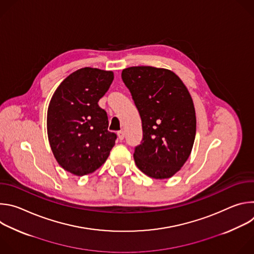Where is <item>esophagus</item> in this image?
Here are the masks:
<instances>
[{"label":"esophagus","instance_id":"esophagus-1","mask_svg":"<svg viewBox=\"0 0 254 254\" xmlns=\"http://www.w3.org/2000/svg\"><path fill=\"white\" fill-rule=\"evenodd\" d=\"M125 135H126V133H125L124 130H120V131L118 132V136H119V139H120V140H124Z\"/></svg>","mask_w":254,"mask_h":254}]
</instances>
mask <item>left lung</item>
Segmentation results:
<instances>
[{
	"label": "left lung",
	"mask_w": 254,
	"mask_h": 254,
	"mask_svg": "<svg viewBox=\"0 0 254 254\" xmlns=\"http://www.w3.org/2000/svg\"><path fill=\"white\" fill-rule=\"evenodd\" d=\"M122 78L141 119L143 137L134 150V163L151 178H171L187 162L195 140L191 94L180 77L165 68L128 67Z\"/></svg>",
	"instance_id": "obj_1"
}]
</instances>
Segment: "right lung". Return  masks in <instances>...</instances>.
Listing matches in <instances>:
<instances>
[{"label": "right lung", "instance_id": "obj_1", "mask_svg": "<svg viewBox=\"0 0 254 254\" xmlns=\"http://www.w3.org/2000/svg\"><path fill=\"white\" fill-rule=\"evenodd\" d=\"M114 72L84 67L56 88L47 111V133L57 163L75 176L101 167L115 146L117 134L107 130L106 112L98 101L110 88Z\"/></svg>", "mask_w": 254, "mask_h": 254}]
</instances>
